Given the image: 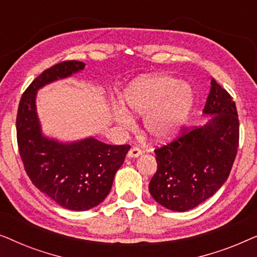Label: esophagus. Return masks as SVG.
<instances>
[{"label":"esophagus","instance_id":"34e87169","mask_svg":"<svg viewBox=\"0 0 257 257\" xmlns=\"http://www.w3.org/2000/svg\"><path fill=\"white\" fill-rule=\"evenodd\" d=\"M143 151L139 149V147H132L131 150L128 151V157L130 158H138L139 156H142Z\"/></svg>","mask_w":257,"mask_h":257}]
</instances>
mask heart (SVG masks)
I'll use <instances>...</instances> for the list:
<instances>
[{
    "instance_id": "obj_1",
    "label": "heart",
    "mask_w": 257,
    "mask_h": 257,
    "mask_svg": "<svg viewBox=\"0 0 257 257\" xmlns=\"http://www.w3.org/2000/svg\"><path fill=\"white\" fill-rule=\"evenodd\" d=\"M124 104L131 114L145 115L144 131L150 139L164 142L185 124L193 104V91L172 76L139 79L125 91ZM114 117L120 125L131 124V118L120 108H115Z\"/></svg>"
}]
</instances>
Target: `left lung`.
Wrapping results in <instances>:
<instances>
[{
    "mask_svg": "<svg viewBox=\"0 0 257 257\" xmlns=\"http://www.w3.org/2000/svg\"><path fill=\"white\" fill-rule=\"evenodd\" d=\"M200 127L181 128V135L154 150L157 172L151 195L167 209L185 212L214 195L229 177L238 149L240 122L233 97L212 78Z\"/></svg>",
    "mask_w": 257,
    "mask_h": 257,
    "instance_id": "8db88e82",
    "label": "left lung"
}]
</instances>
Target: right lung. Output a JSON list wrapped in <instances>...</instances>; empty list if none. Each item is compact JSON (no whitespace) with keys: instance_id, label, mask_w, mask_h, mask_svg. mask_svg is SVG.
<instances>
[{"instance_id":"1","label":"right lung","mask_w":257,"mask_h":257,"mask_svg":"<svg viewBox=\"0 0 257 257\" xmlns=\"http://www.w3.org/2000/svg\"><path fill=\"white\" fill-rule=\"evenodd\" d=\"M84 65L64 61L44 70L23 92L16 117L17 145L31 182L59 206L77 212L96 207L106 198L115 172L131 149L94 138L61 144L42 136L35 104L37 90L80 71Z\"/></svg>"}]
</instances>
